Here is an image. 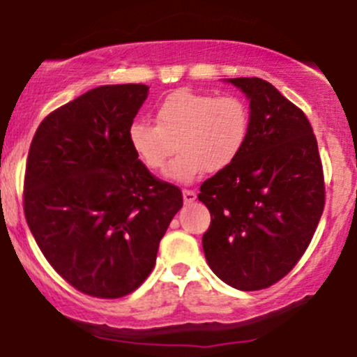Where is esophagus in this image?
Masks as SVG:
<instances>
[{"label": "esophagus", "mask_w": 357, "mask_h": 357, "mask_svg": "<svg viewBox=\"0 0 357 357\" xmlns=\"http://www.w3.org/2000/svg\"><path fill=\"white\" fill-rule=\"evenodd\" d=\"M183 200H185V204H192L197 200V193L193 190H183Z\"/></svg>", "instance_id": "1"}]
</instances>
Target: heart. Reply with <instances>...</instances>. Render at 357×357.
<instances>
[{"label":"heart","instance_id":"heart-1","mask_svg":"<svg viewBox=\"0 0 357 357\" xmlns=\"http://www.w3.org/2000/svg\"><path fill=\"white\" fill-rule=\"evenodd\" d=\"M250 132V110L236 95L178 89L157 105L155 124L135 121L128 129L131 149L150 171L164 169L174 181L192 183L205 172L231 165L245 149Z\"/></svg>","mask_w":357,"mask_h":357}]
</instances>
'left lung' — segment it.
I'll list each match as a JSON object with an SVG mask.
<instances>
[{
    "label": "left lung",
    "instance_id": "1",
    "mask_svg": "<svg viewBox=\"0 0 357 357\" xmlns=\"http://www.w3.org/2000/svg\"><path fill=\"white\" fill-rule=\"evenodd\" d=\"M250 100L238 158L202 183L211 212L202 245L212 271L238 290H262L294 269L325 208V178L307 117L259 77L228 79Z\"/></svg>",
    "mask_w": 357,
    "mask_h": 357
}]
</instances>
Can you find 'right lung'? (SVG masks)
Returning a JSON list of instances; mask_svg holds the SVG:
<instances>
[{
  "label": "right lung",
  "mask_w": 357,
  "mask_h": 357,
  "mask_svg": "<svg viewBox=\"0 0 357 357\" xmlns=\"http://www.w3.org/2000/svg\"><path fill=\"white\" fill-rule=\"evenodd\" d=\"M145 84L100 86L39 124L24 178V212L46 261L74 289L119 298L149 278L183 207L178 186L139 160L128 129Z\"/></svg>",
  "instance_id": "obj_1"
}]
</instances>
